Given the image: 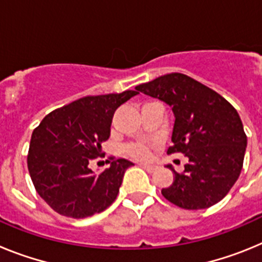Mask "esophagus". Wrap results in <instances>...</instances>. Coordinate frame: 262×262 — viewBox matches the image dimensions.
<instances>
[{
	"instance_id": "1",
	"label": "esophagus",
	"mask_w": 262,
	"mask_h": 262,
	"mask_svg": "<svg viewBox=\"0 0 262 262\" xmlns=\"http://www.w3.org/2000/svg\"><path fill=\"white\" fill-rule=\"evenodd\" d=\"M140 166H142V168H144L148 173H154L155 170L157 169L156 165H151V164H140Z\"/></svg>"
}]
</instances>
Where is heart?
Returning <instances> with one entry per match:
<instances>
[{
  "label": "heart",
  "instance_id": "1",
  "mask_svg": "<svg viewBox=\"0 0 262 262\" xmlns=\"http://www.w3.org/2000/svg\"><path fill=\"white\" fill-rule=\"evenodd\" d=\"M128 152L133 155V156L139 157V159H147V157L149 156V148L145 144L133 145V147L128 148Z\"/></svg>",
  "mask_w": 262,
  "mask_h": 262
}]
</instances>
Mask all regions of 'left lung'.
<instances>
[{
	"label": "left lung",
	"mask_w": 262,
	"mask_h": 262,
	"mask_svg": "<svg viewBox=\"0 0 262 262\" xmlns=\"http://www.w3.org/2000/svg\"><path fill=\"white\" fill-rule=\"evenodd\" d=\"M136 90L168 103L174 114L168 154L181 152L189 163L161 190L185 210L211 207L233 186L243 169L247 135L236 108L215 90L182 73H169L138 85Z\"/></svg>",
	"instance_id": "left-lung-1"
}]
</instances>
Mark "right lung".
I'll return each mask as SVG.
<instances>
[{
    "label": "right lung",
    "instance_id": "obj_1",
    "mask_svg": "<svg viewBox=\"0 0 262 262\" xmlns=\"http://www.w3.org/2000/svg\"><path fill=\"white\" fill-rule=\"evenodd\" d=\"M136 94L126 90L82 97L51 111L32 131L27 168L35 190L53 211L81 219L114 202L126 169L134 164L111 159L110 168L96 174L89 163L102 157L101 144L110 138L115 110Z\"/></svg>",
    "mask_w": 262,
    "mask_h": 262
}]
</instances>
